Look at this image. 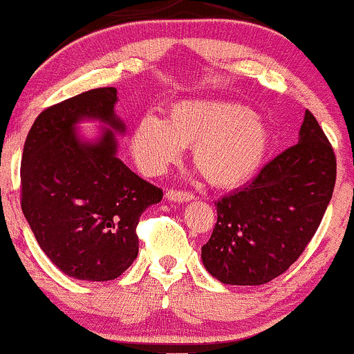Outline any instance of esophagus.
Instances as JSON below:
<instances>
[{"mask_svg":"<svg viewBox=\"0 0 354 354\" xmlns=\"http://www.w3.org/2000/svg\"><path fill=\"white\" fill-rule=\"evenodd\" d=\"M166 198H168L169 201H191L193 200V193H189V191H185V189H168L166 191Z\"/></svg>","mask_w":354,"mask_h":354,"instance_id":"34e87169","label":"esophagus"}]
</instances>
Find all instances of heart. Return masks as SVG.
Instances as JSON below:
<instances>
[{"instance_id": "heart-1", "label": "heart", "mask_w": 354, "mask_h": 354, "mask_svg": "<svg viewBox=\"0 0 354 354\" xmlns=\"http://www.w3.org/2000/svg\"><path fill=\"white\" fill-rule=\"evenodd\" d=\"M271 133L261 116L234 101H181L165 120L143 116L131 135V151L146 174L163 173L191 146L206 181L233 188L254 176L270 151Z\"/></svg>"}]
</instances>
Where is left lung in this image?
<instances>
[{"instance_id": "1", "label": "left lung", "mask_w": 354, "mask_h": 354, "mask_svg": "<svg viewBox=\"0 0 354 354\" xmlns=\"http://www.w3.org/2000/svg\"><path fill=\"white\" fill-rule=\"evenodd\" d=\"M336 183V156L306 109L299 141L245 188L214 203L218 219L203 265L225 284L254 286L283 274L310 245Z\"/></svg>"}]
</instances>
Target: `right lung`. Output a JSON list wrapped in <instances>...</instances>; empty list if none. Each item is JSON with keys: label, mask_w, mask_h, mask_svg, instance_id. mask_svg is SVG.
<instances>
[{"label": "right lung", "mask_w": 354, "mask_h": 354, "mask_svg": "<svg viewBox=\"0 0 354 354\" xmlns=\"http://www.w3.org/2000/svg\"><path fill=\"white\" fill-rule=\"evenodd\" d=\"M115 103L116 88H95L48 106L23 148L24 218L53 265L84 281H109L133 265L141 214L163 198V189L118 160L113 131L96 145L73 133L81 118L123 131Z\"/></svg>", "instance_id": "add662e5"}]
</instances>
